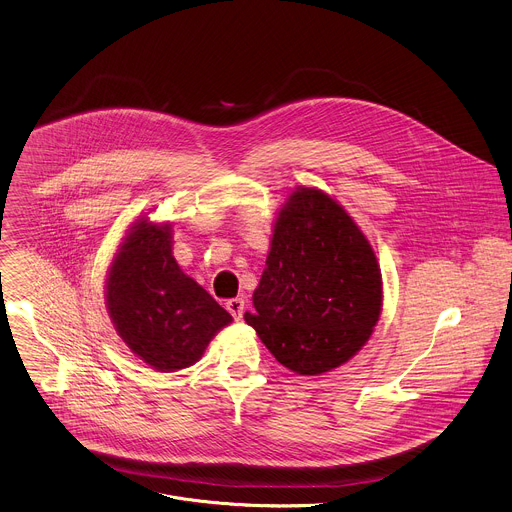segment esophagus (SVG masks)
Instances as JSON below:
<instances>
[{
	"mask_svg": "<svg viewBox=\"0 0 512 512\" xmlns=\"http://www.w3.org/2000/svg\"><path fill=\"white\" fill-rule=\"evenodd\" d=\"M225 307H227V311L233 315V319H235V321H241L243 311H245V299H243V297L229 299V301L225 303Z\"/></svg>",
	"mask_w": 512,
	"mask_h": 512,
	"instance_id": "obj_1",
	"label": "esophagus"
}]
</instances>
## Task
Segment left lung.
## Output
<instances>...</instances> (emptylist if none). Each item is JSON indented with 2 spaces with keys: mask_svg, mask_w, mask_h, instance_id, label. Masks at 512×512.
I'll return each instance as SVG.
<instances>
[{
  "mask_svg": "<svg viewBox=\"0 0 512 512\" xmlns=\"http://www.w3.org/2000/svg\"><path fill=\"white\" fill-rule=\"evenodd\" d=\"M253 307L247 325L299 375L327 373L369 341L383 307L381 269L367 237L333 197L315 187L287 197Z\"/></svg>",
  "mask_w": 512,
  "mask_h": 512,
  "instance_id": "left-lung-1",
  "label": "left lung"
}]
</instances>
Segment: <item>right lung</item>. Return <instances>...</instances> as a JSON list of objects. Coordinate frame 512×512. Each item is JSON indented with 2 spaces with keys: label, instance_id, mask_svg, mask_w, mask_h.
I'll list each match as a JSON object with an SVG mask.
<instances>
[{
  "label": "right lung",
  "instance_id": "1",
  "mask_svg": "<svg viewBox=\"0 0 512 512\" xmlns=\"http://www.w3.org/2000/svg\"><path fill=\"white\" fill-rule=\"evenodd\" d=\"M117 335L151 369L171 373L197 363L233 317L171 253V225L141 217L119 245L105 283Z\"/></svg>",
  "mask_w": 512,
  "mask_h": 512
}]
</instances>
